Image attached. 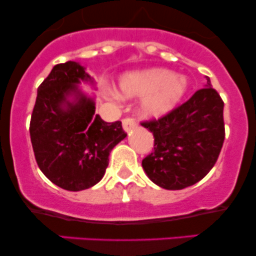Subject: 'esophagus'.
Here are the masks:
<instances>
[{
  "label": "esophagus",
  "mask_w": 256,
  "mask_h": 256,
  "mask_svg": "<svg viewBox=\"0 0 256 256\" xmlns=\"http://www.w3.org/2000/svg\"><path fill=\"white\" fill-rule=\"evenodd\" d=\"M122 128L126 132H130L137 128V122L134 118H125L122 120Z\"/></svg>",
  "instance_id": "1"
}]
</instances>
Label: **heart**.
I'll use <instances>...</instances> for the list:
<instances>
[{
    "label": "heart",
    "mask_w": 256,
    "mask_h": 256,
    "mask_svg": "<svg viewBox=\"0 0 256 256\" xmlns=\"http://www.w3.org/2000/svg\"><path fill=\"white\" fill-rule=\"evenodd\" d=\"M186 91V78L161 68L126 74L119 85L122 98L146 96L142 110L150 116H160L173 110Z\"/></svg>",
    "instance_id": "b5f03b06"
}]
</instances>
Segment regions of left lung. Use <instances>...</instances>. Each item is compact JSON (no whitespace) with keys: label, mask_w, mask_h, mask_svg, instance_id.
Wrapping results in <instances>:
<instances>
[{"label":"left lung","mask_w":256,"mask_h":256,"mask_svg":"<svg viewBox=\"0 0 256 256\" xmlns=\"http://www.w3.org/2000/svg\"><path fill=\"white\" fill-rule=\"evenodd\" d=\"M206 86L165 116L140 122L154 136V152L142 166L164 189L198 183L218 160L225 138L224 102L208 77Z\"/></svg>","instance_id":"1"}]
</instances>
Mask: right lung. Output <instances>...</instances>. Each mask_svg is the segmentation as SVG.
Here are the masks:
<instances>
[{
    "label": "right lung",
    "mask_w": 256,
    "mask_h": 256,
    "mask_svg": "<svg viewBox=\"0 0 256 256\" xmlns=\"http://www.w3.org/2000/svg\"><path fill=\"white\" fill-rule=\"evenodd\" d=\"M80 80H91L83 66L74 61L55 64L38 86L30 122L38 167L52 183L70 192L98 184L112 149L128 136L122 122H106L95 114L92 100L78 89Z\"/></svg>",
    "instance_id": "obj_1"
}]
</instances>
